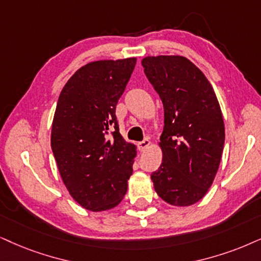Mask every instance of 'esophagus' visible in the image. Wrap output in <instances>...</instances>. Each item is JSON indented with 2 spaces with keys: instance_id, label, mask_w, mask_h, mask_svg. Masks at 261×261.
I'll return each instance as SVG.
<instances>
[{
  "instance_id": "34e87169",
  "label": "esophagus",
  "mask_w": 261,
  "mask_h": 261,
  "mask_svg": "<svg viewBox=\"0 0 261 261\" xmlns=\"http://www.w3.org/2000/svg\"><path fill=\"white\" fill-rule=\"evenodd\" d=\"M149 146H150L149 138H144L143 141L138 142L137 143V147H138V149H140V151H146L148 148H149Z\"/></svg>"
}]
</instances>
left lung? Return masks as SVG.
Instances as JSON below:
<instances>
[{
    "label": "left lung",
    "mask_w": 261,
    "mask_h": 261,
    "mask_svg": "<svg viewBox=\"0 0 261 261\" xmlns=\"http://www.w3.org/2000/svg\"><path fill=\"white\" fill-rule=\"evenodd\" d=\"M164 105L163 163L151 173L154 189L173 206H190L206 195L218 171L225 141L219 102L208 79L179 55L142 60Z\"/></svg>",
    "instance_id": "left-lung-1"
}]
</instances>
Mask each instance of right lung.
<instances>
[{"mask_svg":"<svg viewBox=\"0 0 261 261\" xmlns=\"http://www.w3.org/2000/svg\"><path fill=\"white\" fill-rule=\"evenodd\" d=\"M135 65L136 58L89 62L68 79L59 96L53 154L71 196L92 212L119 204L133 174L136 146L120 135L115 108Z\"/></svg>","mask_w":261,"mask_h":261,"instance_id":"obj_1","label":"right lung"}]
</instances>
